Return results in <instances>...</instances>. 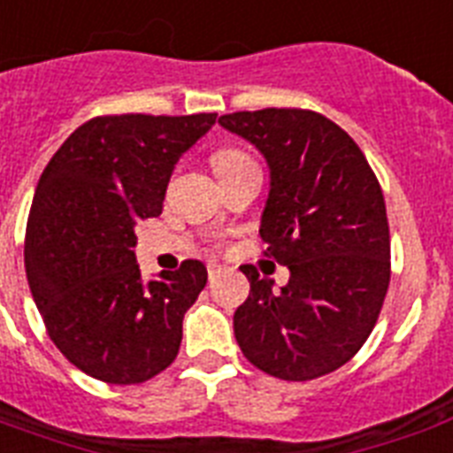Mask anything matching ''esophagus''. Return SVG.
I'll return each instance as SVG.
<instances>
[{
    "label": "esophagus",
    "mask_w": 453,
    "mask_h": 453,
    "mask_svg": "<svg viewBox=\"0 0 453 453\" xmlns=\"http://www.w3.org/2000/svg\"><path fill=\"white\" fill-rule=\"evenodd\" d=\"M206 273H209V280H216V277H220L223 275V273H226V268H223V265H219V263H209V265H206Z\"/></svg>",
    "instance_id": "1"
}]
</instances>
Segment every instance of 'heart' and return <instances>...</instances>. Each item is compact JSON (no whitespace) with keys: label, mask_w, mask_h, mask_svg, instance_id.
Returning a JSON list of instances; mask_svg holds the SVG:
<instances>
[{"label":"heart","mask_w":453,"mask_h":453,"mask_svg":"<svg viewBox=\"0 0 453 453\" xmlns=\"http://www.w3.org/2000/svg\"><path fill=\"white\" fill-rule=\"evenodd\" d=\"M211 164H213V169H216V173L223 176V173H230V171L240 169V166H244V164H251V157L244 155L242 150L227 148V150L216 152V155L211 157Z\"/></svg>","instance_id":"obj_1"}]
</instances>
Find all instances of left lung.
Here are the masks:
<instances>
[{"instance_id": "1", "label": "left lung", "mask_w": 453, "mask_h": 453, "mask_svg": "<svg viewBox=\"0 0 453 453\" xmlns=\"http://www.w3.org/2000/svg\"><path fill=\"white\" fill-rule=\"evenodd\" d=\"M256 145L270 166L261 216L263 254L289 282L254 265L249 298L234 312L244 357L282 380L336 372L365 345L390 284V230L379 178L357 143L319 112L265 108L219 117Z\"/></svg>"}]
</instances>
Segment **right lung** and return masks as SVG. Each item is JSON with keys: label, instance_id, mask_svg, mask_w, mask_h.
<instances>
[{"label": "right lung", "instance_id": "right-lung-1", "mask_svg": "<svg viewBox=\"0 0 453 453\" xmlns=\"http://www.w3.org/2000/svg\"><path fill=\"white\" fill-rule=\"evenodd\" d=\"M216 122L202 115L94 117L46 164L25 230V273L49 336L88 376L136 386L176 359L206 284L199 261L143 282L136 226L162 213L173 166Z\"/></svg>", "mask_w": 453, "mask_h": 453}]
</instances>
